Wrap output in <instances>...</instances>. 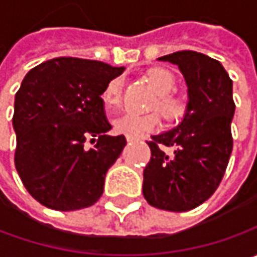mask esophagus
Wrapping results in <instances>:
<instances>
[{
    "instance_id": "1",
    "label": "esophagus",
    "mask_w": 257,
    "mask_h": 257,
    "mask_svg": "<svg viewBox=\"0 0 257 257\" xmlns=\"http://www.w3.org/2000/svg\"><path fill=\"white\" fill-rule=\"evenodd\" d=\"M125 139H127V142H128V143H132V142L136 140V137H132V136H125Z\"/></svg>"
}]
</instances>
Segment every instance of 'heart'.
Masks as SVG:
<instances>
[{
    "mask_svg": "<svg viewBox=\"0 0 257 257\" xmlns=\"http://www.w3.org/2000/svg\"><path fill=\"white\" fill-rule=\"evenodd\" d=\"M146 81L152 85L159 95L153 103V108H157L169 123H179L187 113V103L180 98L170 95L176 81L170 71L164 68H152L146 74ZM123 78L114 77L104 87L101 98L107 110H114L121 103ZM160 127V115L157 113L136 114L124 113L113 120V128L115 133L137 137L143 133H152Z\"/></svg>",
    "mask_w": 257,
    "mask_h": 257,
    "instance_id": "1",
    "label": "heart"
}]
</instances>
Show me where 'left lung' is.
<instances>
[{
	"label": "left lung",
	"instance_id": "1",
	"mask_svg": "<svg viewBox=\"0 0 257 257\" xmlns=\"http://www.w3.org/2000/svg\"><path fill=\"white\" fill-rule=\"evenodd\" d=\"M160 61L176 64L187 84V113L173 130L152 136L143 172L144 199L157 209L187 212L206 202L222 182L233 149V83L223 65L196 51ZM162 145L173 147L167 155Z\"/></svg>",
	"mask_w": 257,
	"mask_h": 257
}]
</instances>
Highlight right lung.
<instances>
[{
    "label": "right lung",
    "instance_id": "1",
    "mask_svg": "<svg viewBox=\"0 0 257 257\" xmlns=\"http://www.w3.org/2000/svg\"><path fill=\"white\" fill-rule=\"evenodd\" d=\"M124 67L74 57L53 58L25 75L15 94V169L45 207L70 212L97 202L105 173L127 144L104 113L105 84ZM90 141L94 146L88 149Z\"/></svg>",
    "mask_w": 257,
    "mask_h": 257
}]
</instances>
